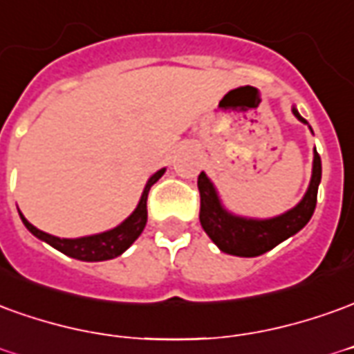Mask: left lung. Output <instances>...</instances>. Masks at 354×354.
Masks as SVG:
<instances>
[{
	"label": "left lung",
	"mask_w": 354,
	"mask_h": 354,
	"mask_svg": "<svg viewBox=\"0 0 354 354\" xmlns=\"http://www.w3.org/2000/svg\"><path fill=\"white\" fill-rule=\"evenodd\" d=\"M293 115L301 122L308 124L295 107H293ZM320 178H322V160L315 149L313 176H310V184H308L305 197L291 211L283 212L280 216L257 220L236 216L226 211L220 203L212 182L205 172H201L197 178V187L201 195L199 220H201L203 230L224 253L236 254V257H259L274 249L283 239L297 234L299 230L305 228L306 222L315 212Z\"/></svg>",
	"instance_id": "1"
}]
</instances>
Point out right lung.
Instances as JSON below:
<instances>
[{
  "mask_svg": "<svg viewBox=\"0 0 354 354\" xmlns=\"http://www.w3.org/2000/svg\"><path fill=\"white\" fill-rule=\"evenodd\" d=\"M165 174V169L157 170L143 187L142 199L138 203L136 211L128 216V218L118 224L117 228L107 230V232H101L95 236H86V237H76V239H66V237H55L51 234L41 232L36 226H32L28 220L24 218L21 214L22 224L28 228L30 234L46 241L51 247H55L57 251L68 254L73 259L78 261H86V263H97V261H109V259H115L118 254H122L128 247L134 243L136 239L140 237V234L147 224V194L151 189V185Z\"/></svg>",
  "mask_w": 354,
  "mask_h": 354,
  "instance_id": "obj_1",
  "label": "right lung"
}]
</instances>
